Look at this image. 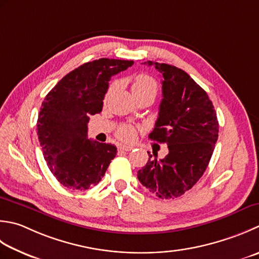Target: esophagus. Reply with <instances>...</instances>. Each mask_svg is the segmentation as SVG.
Wrapping results in <instances>:
<instances>
[{"mask_svg": "<svg viewBox=\"0 0 259 259\" xmlns=\"http://www.w3.org/2000/svg\"><path fill=\"white\" fill-rule=\"evenodd\" d=\"M118 148L121 151H130V150L134 149V147L130 146V145H120Z\"/></svg>", "mask_w": 259, "mask_h": 259, "instance_id": "esophagus-1", "label": "esophagus"}]
</instances>
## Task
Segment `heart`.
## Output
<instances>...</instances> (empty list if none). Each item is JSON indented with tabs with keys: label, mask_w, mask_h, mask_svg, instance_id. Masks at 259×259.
<instances>
[{
	"label": "heart",
	"mask_w": 259,
	"mask_h": 259,
	"mask_svg": "<svg viewBox=\"0 0 259 259\" xmlns=\"http://www.w3.org/2000/svg\"><path fill=\"white\" fill-rule=\"evenodd\" d=\"M111 90L112 89H110L109 92H111ZM131 91H133L137 100L145 98V96H153L155 99L157 92H158V85H157V82L151 76L140 74L135 77L133 85H131ZM116 137L120 140L131 141L136 137V129L133 125L129 124L121 125L116 130Z\"/></svg>",
	"instance_id": "b5f03b06"
}]
</instances>
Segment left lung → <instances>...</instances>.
I'll list each match as a JSON object with an SVG mask.
<instances>
[{
    "label": "left lung",
    "mask_w": 259,
    "mask_h": 259,
    "mask_svg": "<svg viewBox=\"0 0 259 259\" xmlns=\"http://www.w3.org/2000/svg\"><path fill=\"white\" fill-rule=\"evenodd\" d=\"M163 76V100L149 138L165 143V158L149 160L138 170V180L159 199H176L191 190L206 169L219 133L213 104L205 91L181 68L145 62Z\"/></svg>",
    "instance_id": "8db88e82"
}]
</instances>
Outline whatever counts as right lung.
Here are the masks:
<instances>
[{
    "instance_id": "add662e5",
    "label": "right lung",
    "mask_w": 259,
    "mask_h": 259,
    "mask_svg": "<svg viewBox=\"0 0 259 259\" xmlns=\"http://www.w3.org/2000/svg\"><path fill=\"white\" fill-rule=\"evenodd\" d=\"M133 65L109 58L85 63L46 95L37 121L39 143L49 169L67 189L95 186L115 157L114 145L88 139V122L102 111L111 77Z\"/></svg>"
}]
</instances>
